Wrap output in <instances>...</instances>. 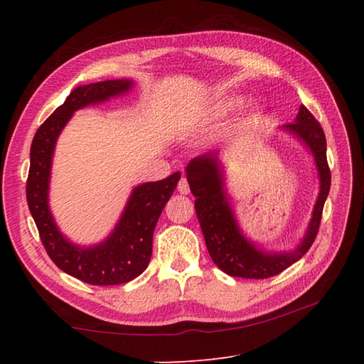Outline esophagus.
I'll return each instance as SVG.
<instances>
[{
	"label": "esophagus",
	"instance_id": "34e87169",
	"mask_svg": "<svg viewBox=\"0 0 364 364\" xmlns=\"http://www.w3.org/2000/svg\"><path fill=\"white\" fill-rule=\"evenodd\" d=\"M189 183H188V180L186 178H181L180 180V183H178V192H180V194H183V196H186V194H189Z\"/></svg>",
	"mask_w": 364,
	"mask_h": 364
}]
</instances>
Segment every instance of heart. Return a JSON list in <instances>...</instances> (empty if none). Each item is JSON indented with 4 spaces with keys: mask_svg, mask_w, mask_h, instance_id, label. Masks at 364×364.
<instances>
[{
    "mask_svg": "<svg viewBox=\"0 0 364 364\" xmlns=\"http://www.w3.org/2000/svg\"><path fill=\"white\" fill-rule=\"evenodd\" d=\"M237 103L239 102L236 98H222L219 102H215L213 106L208 107L205 115L206 117H219V115H223L230 109H233Z\"/></svg>",
    "mask_w": 364,
    "mask_h": 364,
    "instance_id": "obj_1",
    "label": "heart"
}]
</instances>
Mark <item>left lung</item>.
Here are the masks:
<instances>
[{"label": "left lung", "instance_id": "left-lung-1", "mask_svg": "<svg viewBox=\"0 0 364 364\" xmlns=\"http://www.w3.org/2000/svg\"><path fill=\"white\" fill-rule=\"evenodd\" d=\"M299 137L311 150L319 172L321 189L316 200L313 218L306 235L296 250L284 253H267L257 249L239 230L233 210L223 191L222 170L219 168L218 153H206L192 159L186 167L188 183L196 197V213L202 227L205 242L214 264L231 277L269 278L282 274L310 250L318 236L323 203H326L331 173L327 162V141L321 123L301 105L296 122L283 127Z\"/></svg>", "mask_w": 364, "mask_h": 364}]
</instances>
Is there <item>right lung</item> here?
<instances>
[{
	"label": "right lung",
	"mask_w": 364,
	"mask_h": 364,
	"mask_svg": "<svg viewBox=\"0 0 364 364\" xmlns=\"http://www.w3.org/2000/svg\"><path fill=\"white\" fill-rule=\"evenodd\" d=\"M131 86L129 80H107L76 87L42 123L31 144L26 200L38 236L54 264L89 284L128 283L144 272L151 258L154 227L181 178L180 172H175L166 180L134 188L112 235L98 245H75L54 223L48 206V184L58 136L75 111L125 94Z\"/></svg>",
	"instance_id": "obj_1"
}]
</instances>
